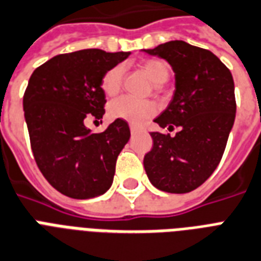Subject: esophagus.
I'll return each mask as SVG.
<instances>
[{
	"mask_svg": "<svg viewBox=\"0 0 261 261\" xmlns=\"http://www.w3.org/2000/svg\"><path fill=\"white\" fill-rule=\"evenodd\" d=\"M129 128H130V133H132V135H135V133H137L139 130H140V128H139L137 125H133V124L129 125Z\"/></svg>",
	"mask_w": 261,
	"mask_h": 261,
	"instance_id": "esophagus-1",
	"label": "esophagus"
}]
</instances>
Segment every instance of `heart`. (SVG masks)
I'll return each mask as SVG.
<instances>
[{"label":"heart","mask_w":261,"mask_h":261,"mask_svg":"<svg viewBox=\"0 0 261 261\" xmlns=\"http://www.w3.org/2000/svg\"><path fill=\"white\" fill-rule=\"evenodd\" d=\"M141 68L148 74L155 84L167 82L170 70L165 61L151 58L141 62ZM124 80V66H112L103 73L100 79V88L108 96H114L120 91ZM156 113L155 103L147 99H135L130 96H121L109 105V116L114 120H124L130 124H140Z\"/></svg>","instance_id":"b5f03b06"}]
</instances>
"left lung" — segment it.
<instances>
[{"instance_id":"1","label":"left lung","mask_w":261,"mask_h":261,"mask_svg":"<svg viewBox=\"0 0 261 261\" xmlns=\"http://www.w3.org/2000/svg\"><path fill=\"white\" fill-rule=\"evenodd\" d=\"M148 54L165 58L175 73L170 105L155 118L175 136L152 132L144 169L153 187L169 193L195 191L213 174L225 152L236 118V95L229 68L207 48L170 40Z\"/></svg>"}]
</instances>
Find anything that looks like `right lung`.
Wrapping results in <instances>:
<instances>
[{
  "label": "right lung",
  "instance_id": "add662e5",
  "mask_svg": "<svg viewBox=\"0 0 261 261\" xmlns=\"http://www.w3.org/2000/svg\"><path fill=\"white\" fill-rule=\"evenodd\" d=\"M128 56L100 48L58 54L28 80L23 106L34 159L47 182L68 197H96L112 185L117 158L130 137L128 122L116 120L91 133L86 121L103 117L100 79Z\"/></svg>",
  "mask_w": 261,
  "mask_h": 261
}]
</instances>
